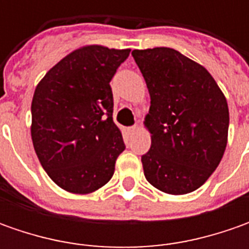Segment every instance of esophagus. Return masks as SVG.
Wrapping results in <instances>:
<instances>
[{
    "instance_id": "obj_1",
    "label": "esophagus",
    "mask_w": 249,
    "mask_h": 249,
    "mask_svg": "<svg viewBox=\"0 0 249 249\" xmlns=\"http://www.w3.org/2000/svg\"><path fill=\"white\" fill-rule=\"evenodd\" d=\"M137 129H139L137 126H131V127H129V129H127V131H129V133H134V131H136Z\"/></svg>"
}]
</instances>
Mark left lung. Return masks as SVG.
Instances as JSON below:
<instances>
[{
    "mask_svg": "<svg viewBox=\"0 0 249 249\" xmlns=\"http://www.w3.org/2000/svg\"><path fill=\"white\" fill-rule=\"evenodd\" d=\"M131 55L151 97L144 122L151 148L141 157L145 178L166 194L196 191L225 154V95L204 66L173 48L134 50Z\"/></svg>",
    "mask_w": 249,
    "mask_h": 249,
    "instance_id": "obj_1",
    "label": "left lung"
}]
</instances>
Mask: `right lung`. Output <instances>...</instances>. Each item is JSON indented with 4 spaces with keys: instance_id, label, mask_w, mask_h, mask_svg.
I'll return each instance as SVG.
<instances>
[{
    "instance_id": "1",
    "label": "right lung",
    "mask_w": 249,
    "mask_h": 249,
    "mask_svg": "<svg viewBox=\"0 0 249 249\" xmlns=\"http://www.w3.org/2000/svg\"><path fill=\"white\" fill-rule=\"evenodd\" d=\"M130 50L87 45L66 55L38 83L32 140L55 184L74 194L105 186L126 145L113 123L109 82Z\"/></svg>"
}]
</instances>
